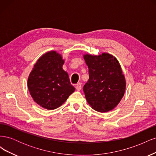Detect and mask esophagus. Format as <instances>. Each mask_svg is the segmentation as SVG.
I'll list each match as a JSON object with an SVG mask.
<instances>
[{"mask_svg": "<svg viewBox=\"0 0 156 156\" xmlns=\"http://www.w3.org/2000/svg\"><path fill=\"white\" fill-rule=\"evenodd\" d=\"M76 89L78 91L81 90V83H78L76 84Z\"/></svg>", "mask_w": 156, "mask_h": 156, "instance_id": "1", "label": "esophagus"}]
</instances>
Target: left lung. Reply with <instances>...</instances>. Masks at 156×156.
<instances>
[{
	"mask_svg": "<svg viewBox=\"0 0 156 156\" xmlns=\"http://www.w3.org/2000/svg\"><path fill=\"white\" fill-rule=\"evenodd\" d=\"M89 79L83 87L88 104L100 112L111 111L119 104L126 90V80L117 59L108 53L84 55Z\"/></svg>",
	"mask_w": 156,
	"mask_h": 156,
	"instance_id": "obj_1",
	"label": "left lung"
}]
</instances>
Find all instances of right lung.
Instances as JSON below:
<instances>
[{"mask_svg": "<svg viewBox=\"0 0 156 156\" xmlns=\"http://www.w3.org/2000/svg\"><path fill=\"white\" fill-rule=\"evenodd\" d=\"M62 57L56 51L42 55L28 79V87L34 101L48 110L59 107L75 91L68 74L62 69Z\"/></svg>", "mask_w": 156, "mask_h": 156, "instance_id": "add662e5", "label": "right lung"}]
</instances>
